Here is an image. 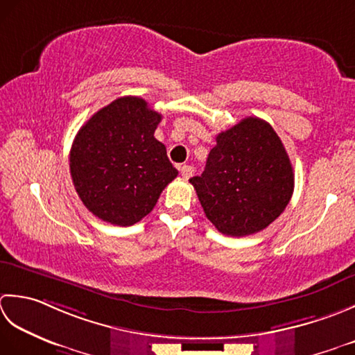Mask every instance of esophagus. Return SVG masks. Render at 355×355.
I'll return each instance as SVG.
<instances>
[{"label": "esophagus", "mask_w": 355, "mask_h": 355, "mask_svg": "<svg viewBox=\"0 0 355 355\" xmlns=\"http://www.w3.org/2000/svg\"><path fill=\"white\" fill-rule=\"evenodd\" d=\"M179 171H180V175H182L184 179H190L193 176L194 168L191 167V165H180Z\"/></svg>", "instance_id": "esophagus-1"}]
</instances>
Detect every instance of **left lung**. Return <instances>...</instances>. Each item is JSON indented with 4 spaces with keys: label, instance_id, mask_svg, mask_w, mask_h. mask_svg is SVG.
I'll use <instances>...</instances> for the list:
<instances>
[{
    "label": "left lung",
    "instance_id": "1",
    "mask_svg": "<svg viewBox=\"0 0 355 355\" xmlns=\"http://www.w3.org/2000/svg\"><path fill=\"white\" fill-rule=\"evenodd\" d=\"M190 182L208 220L222 234L243 237L284 213L294 191V173L274 128L250 116L216 136L204 173Z\"/></svg>",
    "mask_w": 355,
    "mask_h": 355
}]
</instances>
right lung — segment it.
Returning a JSON list of instances; mask_svg holds the SVG:
<instances>
[{"instance_id":"1","label":"right lung","mask_w":355,"mask_h":355,"mask_svg":"<svg viewBox=\"0 0 355 355\" xmlns=\"http://www.w3.org/2000/svg\"><path fill=\"white\" fill-rule=\"evenodd\" d=\"M161 119L142 98L124 96L79 128L70 150V175L78 196L96 218L133 225L178 176L167 148L155 137Z\"/></svg>"}]
</instances>
